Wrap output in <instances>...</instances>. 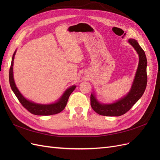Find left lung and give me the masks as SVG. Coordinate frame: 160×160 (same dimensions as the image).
I'll return each instance as SVG.
<instances>
[{
    "instance_id": "1",
    "label": "left lung",
    "mask_w": 160,
    "mask_h": 160,
    "mask_svg": "<svg viewBox=\"0 0 160 160\" xmlns=\"http://www.w3.org/2000/svg\"><path fill=\"white\" fill-rule=\"evenodd\" d=\"M128 42L134 48L139 56V64L132 88L123 98L111 103H100L93 92L91 95V106L96 113L101 115L120 116L125 114L142 98L146 90L148 82L146 53L135 39L129 38Z\"/></svg>"
}]
</instances>
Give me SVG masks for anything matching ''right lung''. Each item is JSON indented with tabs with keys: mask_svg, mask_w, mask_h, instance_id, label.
I'll return each mask as SVG.
<instances>
[{
	"mask_svg": "<svg viewBox=\"0 0 160 160\" xmlns=\"http://www.w3.org/2000/svg\"><path fill=\"white\" fill-rule=\"evenodd\" d=\"M17 50L14 51L12 57L11 65L9 70V83H10L11 88L16 95L18 101L22 104L24 108L27 109L30 113L37 115H51L57 114L63 110L68 101L69 98L72 91L76 88V85L71 86L70 88L67 89L65 92L61 95V98L55 102L50 104H41L37 103L26 99L24 97L18 88H17L15 82L13 77V63L14 55L16 54Z\"/></svg>",
	"mask_w": 160,
	"mask_h": 160,
	"instance_id": "right-lung-1",
	"label": "right lung"
}]
</instances>
